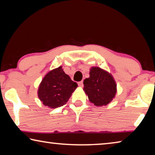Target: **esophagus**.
Instances as JSON below:
<instances>
[{
    "label": "esophagus",
    "mask_w": 155,
    "mask_h": 155,
    "mask_svg": "<svg viewBox=\"0 0 155 155\" xmlns=\"http://www.w3.org/2000/svg\"><path fill=\"white\" fill-rule=\"evenodd\" d=\"M78 86H79V87H83V81H80V82H78Z\"/></svg>",
    "instance_id": "esophagus-1"
}]
</instances>
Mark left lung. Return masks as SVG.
I'll return each mask as SVG.
<instances>
[{
    "mask_svg": "<svg viewBox=\"0 0 155 155\" xmlns=\"http://www.w3.org/2000/svg\"><path fill=\"white\" fill-rule=\"evenodd\" d=\"M83 84V90L90 101L98 107L108 104L117 92V85L112 75L98 67L91 68L90 77L84 80Z\"/></svg>",
    "mask_w": 155,
    "mask_h": 155,
    "instance_id": "obj_1",
    "label": "left lung"
}]
</instances>
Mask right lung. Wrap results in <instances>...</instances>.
<instances>
[{"label":"right lung","instance_id":"obj_1","mask_svg":"<svg viewBox=\"0 0 155 155\" xmlns=\"http://www.w3.org/2000/svg\"><path fill=\"white\" fill-rule=\"evenodd\" d=\"M77 86L59 66L44 77L39 86L38 97L44 105L55 109L66 104Z\"/></svg>","mask_w":155,"mask_h":155}]
</instances>
